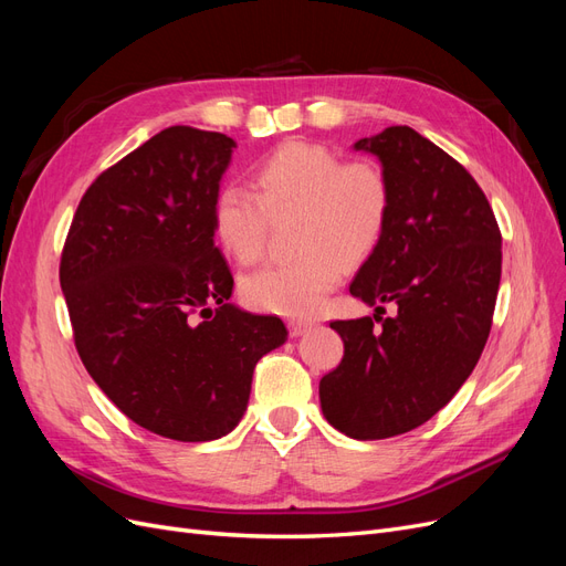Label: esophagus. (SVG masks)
I'll list each match as a JSON object with an SVG mask.
<instances>
[{
  "mask_svg": "<svg viewBox=\"0 0 566 566\" xmlns=\"http://www.w3.org/2000/svg\"><path fill=\"white\" fill-rule=\"evenodd\" d=\"M312 328V321H304V318H290L287 321V331L293 337H300L302 333H306Z\"/></svg>",
  "mask_w": 566,
  "mask_h": 566,
  "instance_id": "1",
  "label": "esophagus"
}]
</instances>
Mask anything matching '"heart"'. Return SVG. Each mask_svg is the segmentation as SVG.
Instances as JSON below:
<instances>
[{"label": "heart", "mask_w": 566, "mask_h": 566, "mask_svg": "<svg viewBox=\"0 0 566 566\" xmlns=\"http://www.w3.org/2000/svg\"><path fill=\"white\" fill-rule=\"evenodd\" d=\"M252 185L227 181L212 205L217 241L238 264L266 252L271 217L300 212L295 260L273 262L243 281L252 310L306 316L321 310L342 281L347 262L378 250L391 212L385 169L368 158L342 160L310 142H287L254 165Z\"/></svg>", "instance_id": "b5f03b06"}]
</instances>
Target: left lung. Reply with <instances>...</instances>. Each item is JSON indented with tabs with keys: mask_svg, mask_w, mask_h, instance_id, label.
<instances>
[{
	"mask_svg": "<svg viewBox=\"0 0 566 566\" xmlns=\"http://www.w3.org/2000/svg\"><path fill=\"white\" fill-rule=\"evenodd\" d=\"M354 148L380 158L391 212L349 293L378 313L394 303L398 316L331 323L345 356L318 397L335 430L373 441L416 430L470 378L491 333L503 252L484 191L447 150L406 125Z\"/></svg>",
	"mask_w": 566,
	"mask_h": 566,
	"instance_id": "left-lung-1",
	"label": "left lung"
}]
</instances>
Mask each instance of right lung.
Segmentation results:
<instances>
[{"label": "right lung", "mask_w": 566, "mask_h": 566, "mask_svg": "<svg viewBox=\"0 0 566 566\" xmlns=\"http://www.w3.org/2000/svg\"><path fill=\"white\" fill-rule=\"evenodd\" d=\"M233 139L167 127L84 191L59 279L84 368L144 430L210 441L241 422L256 361L281 347L279 316L229 304L212 205Z\"/></svg>", "instance_id": "right-lung-1"}]
</instances>
